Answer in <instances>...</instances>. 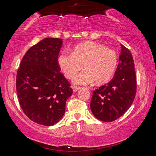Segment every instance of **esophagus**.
<instances>
[{
  "label": "esophagus",
  "instance_id": "1",
  "mask_svg": "<svg viewBox=\"0 0 156 156\" xmlns=\"http://www.w3.org/2000/svg\"><path fill=\"white\" fill-rule=\"evenodd\" d=\"M72 89H73V91L74 92H76L77 91H78L79 89H80V88L77 87H72Z\"/></svg>",
  "mask_w": 156,
  "mask_h": 156
}]
</instances>
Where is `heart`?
Returning <instances> with one entry per match:
<instances>
[{
    "label": "heart",
    "mask_w": 156,
    "mask_h": 156,
    "mask_svg": "<svg viewBox=\"0 0 156 156\" xmlns=\"http://www.w3.org/2000/svg\"><path fill=\"white\" fill-rule=\"evenodd\" d=\"M58 62L63 74L72 79L79 71L83 72L73 79L76 84H87L94 81L100 85L112 78L118 65V54L113 49L94 41L80 43L72 49V53L62 51Z\"/></svg>",
    "instance_id": "1"
}]
</instances>
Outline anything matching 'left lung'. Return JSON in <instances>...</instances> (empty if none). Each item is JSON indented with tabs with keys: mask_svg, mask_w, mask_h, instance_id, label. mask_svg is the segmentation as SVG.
Returning <instances> with one entry per match:
<instances>
[{
	"mask_svg": "<svg viewBox=\"0 0 156 156\" xmlns=\"http://www.w3.org/2000/svg\"><path fill=\"white\" fill-rule=\"evenodd\" d=\"M133 56L121 44L119 64L112 80L93 91L90 107L94 115L103 122H112L124 115L133 103L136 77Z\"/></svg>",
	"mask_w": 156,
	"mask_h": 156,
	"instance_id": "left-lung-1",
	"label": "left lung"
}]
</instances>
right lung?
Returning <instances> with one entry per match:
<instances>
[{"label":"right lung","instance_id":"right-lung-1","mask_svg":"<svg viewBox=\"0 0 156 156\" xmlns=\"http://www.w3.org/2000/svg\"><path fill=\"white\" fill-rule=\"evenodd\" d=\"M61 38H45L34 44L21 60L16 75L18 102L25 114L39 125L52 126L62 118L71 84L58 62Z\"/></svg>","mask_w":156,"mask_h":156}]
</instances>
